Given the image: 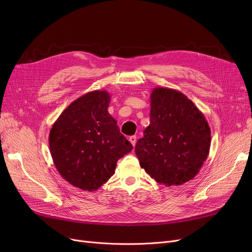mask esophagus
Wrapping results in <instances>:
<instances>
[{
	"mask_svg": "<svg viewBox=\"0 0 252 252\" xmlns=\"http://www.w3.org/2000/svg\"><path fill=\"white\" fill-rule=\"evenodd\" d=\"M128 141L131 143V145H133V146L135 147V145H136V143H137V137L136 136H130L129 138H128Z\"/></svg>",
	"mask_w": 252,
	"mask_h": 252,
	"instance_id": "34e87169",
	"label": "esophagus"
}]
</instances>
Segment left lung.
<instances>
[{
    "label": "left lung",
    "mask_w": 252,
    "mask_h": 252,
    "mask_svg": "<svg viewBox=\"0 0 252 252\" xmlns=\"http://www.w3.org/2000/svg\"><path fill=\"white\" fill-rule=\"evenodd\" d=\"M150 125L137 142L140 165L165 186L192 180L209 153L210 128L203 113L183 93L155 88L151 95Z\"/></svg>",
    "instance_id": "8db88e82"
}]
</instances>
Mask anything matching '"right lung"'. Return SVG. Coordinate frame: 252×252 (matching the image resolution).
Returning <instances> with one entry per match:
<instances>
[{"instance_id": "add662e5", "label": "right lung", "mask_w": 252, "mask_h": 252, "mask_svg": "<svg viewBox=\"0 0 252 252\" xmlns=\"http://www.w3.org/2000/svg\"><path fill=\"white\" fill-rule=\"evenodd\" d=\"M107 91H93L63 110L49 135L53 162L61 177L84 191H96L133 149L109 114Z\"/></svg>"}]
</instances>
